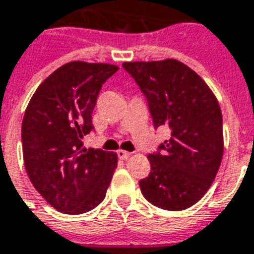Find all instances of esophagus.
Masks as SVG:
<instances>
[{"instance_id":"34e87169","label":"esophagus","mask_w":254,"mask_h":254,"mask_svg":"<svg viewBox=\"0 0 254 254\" xmlns=\"http://www.w3.org/2000/svg\"><path fill=\"white\" fill-rule=\"evenodd\" d=\"M117 155H118V158H120V159H127V158L130 157L132 154L127 151H124V150H118V151H117Z\"/></svg>"}]
</instances>
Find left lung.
<instances>
[{
	"instance_id": "8db88e82",
	"label": "left lung",
	"mask_w": 254,
	"mask_h": 254,
	"mask_svg": "<svg viewBox=\"0 0 254 254\" xmlns=\"http://www.w3.org/2000/svg\"><path fill=\"white\" fill-rule=\"evenodd\" d=\"M148 102L154 127H169L162 152L148 154V177L140 180L147 201L166 210H184L210 189L224 151L223 117L212 89L176 59L125 62Z\"/></svg>"
}]
</instances>
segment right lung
<instances>
[{"label":"right lung","mask_w":254,"mask_h":254,"mask_svg":"<svg viewBox=\"0 0 254 254\" xmlns=\"http://www.w3.org/2000/svg\"><path fill=\"white\" fill-rule=\"evenodd\" d=\"M118 70L109 63L70 62L37 88L22 122L23 161L45 201L65 214L86 213L106 196L118 157L82 147L103 82Z\"/></svg>","instance_id":"add662e5"}]
</instances>
